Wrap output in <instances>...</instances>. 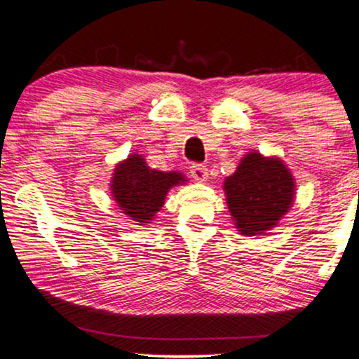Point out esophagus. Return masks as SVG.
Masks as SVG:
<instances>
[{
	"instance_id": "1",
	"label": "esophagus",
	"mask_w": 359,
	"mask_h": 359,
	"mask_svg": "<svg viewBox=\"0 0 359 359\" xmlns=\"http://www.w3.org/2000/svg\"><path fill=\"white\" fill-rule=\"evenodd\" d=\"M191 175L194 177L196 180H199V182H204L205 179H208V167L203 165V163H194L191 165Z\"/></svg>"
}]
</instances>
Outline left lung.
Wrapping results in <instances>:
<instances>
[{
	"label": "left lung",
	"instance_id": "left-lung-1",
	"mask_svg": "<svg viewBox=\"0 0 359 359\" xmlns=\"http://www.w3.org/2000/svg\"><path fill=\"white\" fill-rule=\"evenodd\" d=\"M224 192L238 231L257 236L277 226L288 212L295 197V182L277 156L250 151L236 172L226 177Z\"/></svg>",
	"mask_w": 359,
	"mask_h": 359
}]
</instances>
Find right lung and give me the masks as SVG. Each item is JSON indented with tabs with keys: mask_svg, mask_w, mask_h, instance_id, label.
Instances as JSON below:
<instances>
[{
	"mask_svg": "<svg viewBox=\"0 0 359 359\" xmlns=\"http://www.w3.org/2000/svg\"><path fill=\"white\" fill-rule=\"evenodd\" d=\"M185 180L180 172L155 170L142 155L131 154L114 168L111 194L121 212L137 222H148L162 209L167 192Z\"/></svg>",
	"mask_w": 359,
	"mask_h": 359,
	"instance_id": "1",
	"label": "right lung"
}]
</instances>
